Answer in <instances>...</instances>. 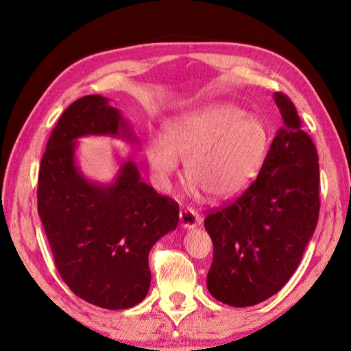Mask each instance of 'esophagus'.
<instances>
[{"label": "esophagus", "instance_id": "obj_1", "mask_svg": "<svg viewBox=\"0 0 351 351\" xmlns=\"http://www.w3.org/2000/svg\"><path fill=\"white\" fill-rule=\"evenodd\" d=\"M199 215L192 209H182L180 210V224L184 228H193L199 224Z\"/></svg>", "mask_w": 351, "mask_h": 351}]
</instances>
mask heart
<instances>
[{
	"label": "heart",
	"instance_id": "b5f03b06",
	"mask_svg": "<svg viewBox=\"0 0 351 351\" xmlns=\"http://www.w3.org/2000/svg\"><path fill=\"white\" fill-rule=\"evenodd\" d=\"M268 132L258 117L231 104H214L177 117L162 137L147 142V162L158 184L167 187L186 162L195 196L205 192L214 200L240 195L262 167Z\"/></svg>",
	"mask_w": 351,
	"mask_h": 351
}]
</instances>
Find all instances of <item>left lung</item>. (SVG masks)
<instances>
[{
  "instance_id": "8db88e82",
  "label": "left lung",
  "mask_w": 351,
  "mask_h": 351,
  "mask_svg": "<svg viewBox=\"0 0 351 351\" xmlns=\"http://www.w3.org/2000/svg\"><path fill=\"white\" fill-rule=\"evenodd\" d=\"M274 99L282 127L253 183L205 228L214 243L206 285L217 300L247 307L278 293L297 269L319 218V158L291 99Z\"/></svg>"
}]
</instances>
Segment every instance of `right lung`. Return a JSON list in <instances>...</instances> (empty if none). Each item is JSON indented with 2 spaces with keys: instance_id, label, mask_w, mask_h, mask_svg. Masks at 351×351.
Wrapping results in <instances>:
<instances>
[{
  "instance_id": "1",
  "label": "right lung",
  "mask_w": 351,
  "mask_h": 351,
  "mask_svg": "<svg viewBox=\"0 0 351 351\" xmlns=\"http://www.w3.org/2000/svg\"><path fill=\"white\" fill-rule=\"evenodd\" d=\"M125 136L129 124L101 95L74 101L61 114L42 156L38 214L56 267L70 290L110 311L141 303L151 285L149 252L176 230L178 205L141 180L136 164L121 165L110 186L95 184L74 162L76 139Z\"/></svg>"
}]
</instances>
